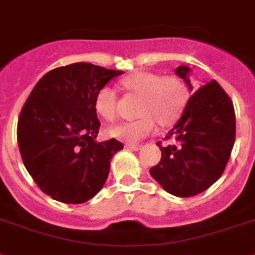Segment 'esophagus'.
I'll return each instance as SVG.
<instances>
[{
  "label": "esophagus",
  "mask_w": 255,
  "mask_h": 255,
  "mask_svg": "<svg viewBox=\"0 0 255 255\" xmlns=\"http://www.w3.org/2000/svg\"><path fill=\"white\" fill-rule=\"evenodd\" d=\"M126 147H127L128 150H133L137 151L141 149V145H134V144H126Z\"/></svg>",
  "instance_id": "34e87169"
}]
</instances>
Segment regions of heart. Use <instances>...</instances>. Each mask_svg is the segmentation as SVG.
I'll use <instances>...</instances> for the list:
<instances>
[{
	"label": "heart",
	"mask_w": 255,
	"mask_h": 255,
	"mask_svg": "<svg viewBox=\"0 0 255 255\" xmlns=\"http://www.w3.org/2000/svg\"><path fill=\"white\" fill-rule=\"evenodd\" d=\"M127 91L141 97L140 119L123 122L109 129L111 137L127 142H137L153 133L160 126H171L179 119L188 100L187 88L176 76H162L154 72H134L122 80ZM95 109L105 121L113 122L118 115V97L113 88L97 92Z\"/></svg>",
	"instance_id": "obj_1"
}]
</instances>
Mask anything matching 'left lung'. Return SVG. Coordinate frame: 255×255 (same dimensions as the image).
Masks as SVG:
<instances>
[{"label": "left lung", "mask_w": 255, "mask_h": 255, "mask_svg": "<svg viewBox=\"0 0 255 255\" xmlns=\"http://www.w3.org/2000/svg\"><path fill=\"white\" fill-rule=\"evenodd\" d=\"M189 67L179 66L176 75L189 89ZM236 136V117L231 98L215 80L200 87L188 100L183 115L167 133L176 144L159 145V163L150 175L166 192L177 197L196 196L222 176Z\"/></svg>", "instance_id": "1"}]
</instances>
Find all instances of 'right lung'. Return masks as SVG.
Here are the masks:
<instances>
[{"instance_id":"obj_1","label":"right lung","mask_w":255,"mask_h":255,"mask_svg":"<svg viewBox=\"0 0 255 255\" xmlns=\"http://www.w3.org/2000/svg\"><path fill=\"white\" fill-rule=\"evenodd\" d=\"M123 71L79 62L45 74L18 121L23 163L53 200L83 204L101 190L111 158L123 149L115 138L97 142V92Z\"/></svg>"}]
</instances>
